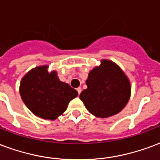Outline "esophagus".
Segmentation results:
<instances>
[{"instance_id": "34e87169", "label": "esophagus", "mask_w": 160, "mask_h": 160, "mask_svg": "<svg viewBox=\"0 0 160 160\" xmlns=\"http://www.w3.org/2000/svg\"><path fill=\"white\" fill-rule=\"evenodd\" d=\"M76 90H77V92H78V94L80 95V92H81V91H82V90H81V88H80V87H78V88H77Z\"/></svg>"}]
</instances>
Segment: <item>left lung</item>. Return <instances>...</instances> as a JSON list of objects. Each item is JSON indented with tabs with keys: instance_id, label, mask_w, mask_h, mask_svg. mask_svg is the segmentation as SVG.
<instances>
[{
	"instance_id": "1",
	"label": "left lung",
	"mask_w": 160,
	"mask_h": 160,
	"mask_svg": "<svg viewBox=\"0 0 160 160\" xmlns=\"http://www.w3.org/2000/svg\"><path fill=\"white\" fill-rule=\"evenodd\" d=\"M86 86L80 98L90 113L99 118L120 112L131 96L128 78L115 63L108 60H102L101 66L90 72Z\"/></svg>"
}]
</instances>
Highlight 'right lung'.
Listing matches in <instances>:
<instances>
[{"mask_svg": "<svg viewBox=\"0 0 160 160\" xmlns=\"http://www.w3.org/2000/svg\"><path fill=\"white\" fill-rule=\"evenodd\" d=\"M20 95L27 108L36 116L57 119L68 108V102L78 96L68 84L60 81L57 72H47V66L29 71L20 84Z\"/></svg>", "mask_w": 160, "mask_h": 160, "instance_id": "obj_1", "label": "right lung"}]
</instances>
